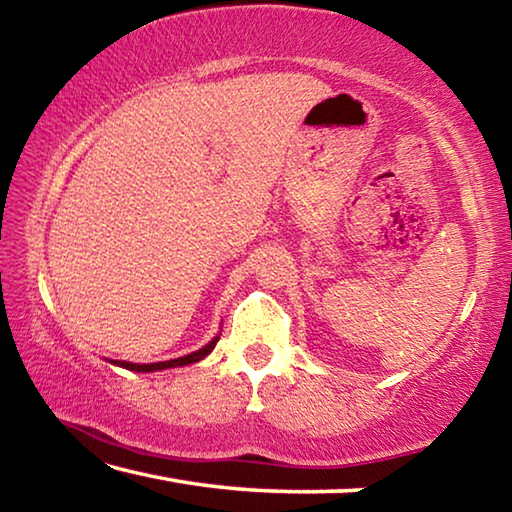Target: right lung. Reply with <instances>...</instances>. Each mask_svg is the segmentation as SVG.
<instances>
[{
  "label": "right lung",
  "mask_w": 512,
  "mask_h": 512,
  "mask_svg": "<svg viewBox=\"0 0 512 512\" xmlns=\"http://www.w3.org/2000/svg\"><path fill=\"white\" fill-rule=\"evenodd\" d=\"M216 341H219V336H214V339L205 345V348L196 350L192 354H187V357H180V359H171V361H158V363H131V361H117V366L126 368V370H135V372H153V370H164V368H176V366H187V363H196L205 359L207 354L214 350Z\"/></svg>",
  "instance_id": "add662e5"
}]
</instances>
